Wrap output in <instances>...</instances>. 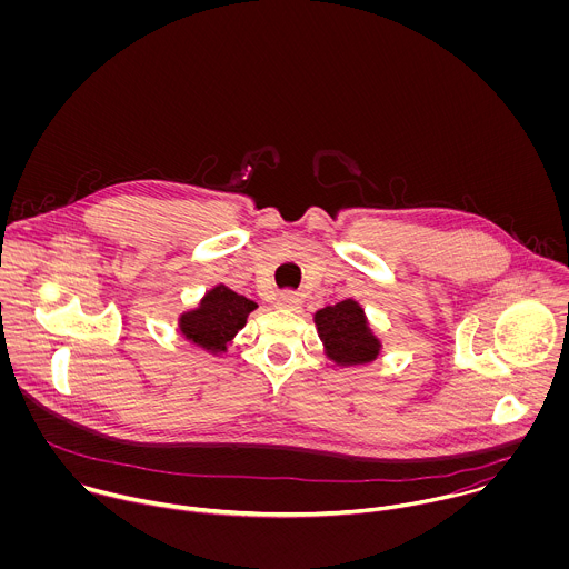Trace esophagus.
Returning a JSON list of instances; mask_svg holds the SVG:
<instances>
[{"instance_id": "esophagus-1", "label": "esophagus", "mask_w": 569, "mask_h": 569, "mask_svg": "<svg viewBox=\"0 0 569 569\" xmlns=\"http://www.w3.org/2000/svg\"><path fill=\"white\" fill-rule=\"evenodd\" d=\"M280 309H287V311H298L300 309V305H302V300H300V296L298 293H293V291H282L280 296H278V302H276Z\"/></svg>"}]
</instances>
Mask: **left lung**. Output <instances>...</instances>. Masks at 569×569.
I'll use <instances>...</instances> for the list:
<instances>
[{"instance_id": "obj_1", "label": "left lung", "mask_w": 569, "mask_h": 569, "mask_svg": "<svg viewBox=\"0 0 569 569\" xmlns=\"http://www.w3.org/2000/svg\"><path fill=\"white\" fill-rule=\"evenodd\" d=\"M313 322L325 355L335 366H363L381 355V339L368 322L363 307L352 298L316 311Z\"/></svg>"}]
</instances>
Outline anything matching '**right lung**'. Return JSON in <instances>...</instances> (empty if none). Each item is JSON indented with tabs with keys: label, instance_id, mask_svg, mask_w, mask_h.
<instances>
[{
	"label": "right lung",
	"instance_id": "obj_1",
	"mask_svg": "<svg viewBox=\"0 0 569 569\" xmlns=\"http://www.w3.org/2000/svg\"><path fill=\"white\" fill-rule=\"evenodd\" d=\"M258 305L244 296H239L226 284H214L199 300L194 309L179 316L177 326L183 339L203 348L210 355L228 352L237 332L247 325L249 313Z\"/></svg>",
	"mask_w": 569,
	"mask_h": 569
}]
</instances>
